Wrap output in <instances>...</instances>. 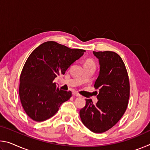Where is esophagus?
I'll return each mask as SVG.
<instances>
[{"instance_id": "34e87169", "label": "esophagus", "mask_w": 150, "mask_h": 150, "mask_svg": "<svg viewBox=\"0 0 150 150\" xmlns=\"http://www.w3.org/2000/svg\"><path fill=\"white\" fill-rule=\"evenodd\" d=\"M73 95H74V96H78V97H80V96H81L78 93H77V92H74L73 93Z\"/></svg>"}]
</instances>
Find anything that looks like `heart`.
Returning a JSON list of instances; mask_svg holds the SVG:
<instances>
[{"label":"heart","instance_id":"1","mask_svg":"<svg viewBox=\"0 0 150 150\" xmlns=\"http://www.w3.org/2000/svg\"><path fill=\"white\" fill-rule=\"evenodd\" d=\"M85 65H95V63H94L93 60L87 59L86 60V62H85Z\"/></svg>","mask_w":150,"mask_h":150}]
</instances>
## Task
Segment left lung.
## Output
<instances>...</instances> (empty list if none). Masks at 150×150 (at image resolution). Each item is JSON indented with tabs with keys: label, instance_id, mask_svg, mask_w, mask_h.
Returning <instances> with one entry per match:
<instances>
[{
	"label": "left lung",
	"instance_id": "1",
	"mask_svg": "<svg viewBox=\"0 0 150 150\" xmlns=\"http://www.w3.org/2000/svg\"><path fill=\"white\" fill-rule=\"evenodd\" d=\"M98 59L100 71L95 83L99 88L98 102L93 105L86 99L85 107L81 109L83 124L95 133L108 130L124 115L130 97V82L125 65L119 55L114 52H93Z\"/></svg>",
	"mask_w": 150,
	"mask_h": 150
}]
</instances>
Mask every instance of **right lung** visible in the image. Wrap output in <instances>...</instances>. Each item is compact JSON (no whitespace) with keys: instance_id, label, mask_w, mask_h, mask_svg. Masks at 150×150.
Segmentation results:
<instances>
[{"instance_id":"1","label":"right lung","mask_w":150,"mask_h":150,"mask_svg":"<svg viewBox=\"0 0 150 150\" xmlns=\"http://www.w3.org/2000/svg\"><path fill=\"white\" fill-rule=\"evenodd\" d=\"M85 52L50 41L31 53L20 74L19 86L20 102L30 118L36 122L46 120L69 99L72 93L59 89L54 80L64 75Z\"/></svg>"}]
</instances>
